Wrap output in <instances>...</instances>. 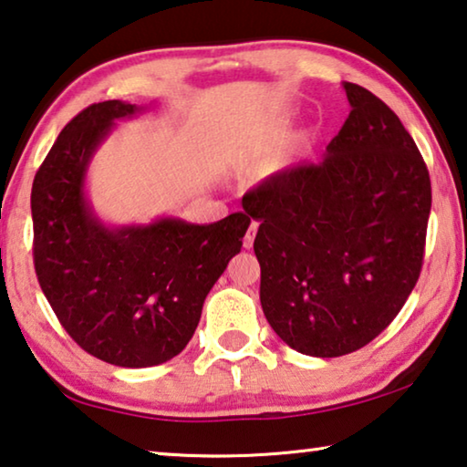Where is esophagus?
I'll return each mask as SVG.
<instances>
[{
	"label": "esophagus",
	"instance_id": "esophagus-1",
	"mask_svg": "<svg viewBox=\"0 0 467 467\" xmlns=\"http://www.w3.org/2000/svg\"><path fill=\"white\" fill-rule=\"evenodd\" d=\"M257 228H260V224H257V222H251L249 228H247L245 239H243V245H245V249L254 247V239H255V234H257Z\"/></svg>",
	"mask_w": 467,
	"mask_h": 467
}]
</instances>
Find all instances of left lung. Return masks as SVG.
<instances>
[{
	"mask_svg": "<svg viewBox=\"0 0 467 467\" xmlns=\"http://www.w3.org/2000/svg\"><path fill=\"white\" fill-rule=\"evenodd\" d=\"M343 87L351 112L322 161L280 170L243 197L260 222L265 320L312 358L358 351L395 320L420 278L432 203L399 116L368 88Z\"/></svg>",
	"mask_w": 467,
	"mask_h": 467,
	"instance_id": "left-lung-1",
	"label": "left lung"
}]
</instances>
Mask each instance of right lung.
Masks as SVG:
<instances>
[{"mask_svg":"<svg viewBox=\"0 0 467 467\" xmlns=\"http://www.w3.org/2000/svg\"><path fill=\"white\" fill-rule=\"evenodd\" d=\"M137 106L101 101L66 124L36 170L33 260L41 291L80 349L120 368L158 366L193 337L203 301L243 247L251 218L213 224L161 218L108 228L85 197V174L114 120Z\"/></svg>","mask_w":467,"mask_h":467,"instance_id":"add662e5","label":"right lung"}]
</instances>
